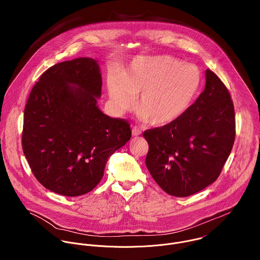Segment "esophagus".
Instances as JSON below:
<instances>
[{"label": "esophagus", "instance_id": "1", "mask_svg": "<svg viewBox=\"0 0 260 260\" xmlns=\"http://www.w3.org/2000/svg\"><path fill=\"white\" fill-rule=\"evenodd\" d=\"M141 135V130L138 127H133L132 128V136H139Z\"/></svg>", "mask_w": 260, "mask_h": 260}]
</instances>
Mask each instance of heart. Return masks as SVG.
I'll return each mask as SVG.
<instances>
[{
	"mask_svg": "<svg viewBox=\"0 0 260 260\" xmlns=\"http://www.w3.org/2000/svg\"><path fill=\"white\" fill-rule=\"evenodd\" d=\"M107 77V92L116 114L134 105L140 119L154 126L172 123L195 99L201 84L199 69L169 56H139Z\"/></svg>",
	"mask_w": 260,
	"mask_h": 260,
	"instance_id": "obj_1",
	"label": "heart"
}]
</instances>
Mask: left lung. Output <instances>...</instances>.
Masks as SVG:
<instances>
[{
  "label": "left lung",
  "instance_id": "8db88e82",
  "mask_svg": "<svg viewBox=\"0 0 260 260\" xmlns=\"http://www.w3.org/2000/svg\"><path fill=\"white\" fill-rule=\"evenodd\" d=\"M205 88L178 119L146 130V166L166 193L186 197L219 176L235 138L234 107L221 80L205 71Z\"/></svg>",
  "mask_w": 260,
  "mask_h": 260
}]
</instances>
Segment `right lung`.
<instances>
[{"label":"right lung","mask_w":260,"mask_h":260,"mask_svg":"<svg viewBox=\"0 0 260 260\" xmlns=\"http://www.w3.org/2000/svg\"><path fill=\"white\" fill-rule=\"evenodd\" d=\"M97 60L77 58L49 68L24 113L22 145L38 181L69 197L93 190L112 154L131 138L130 125L101 111Z\"/></svg>","instance_id":"add662e5"}]
</instances>
